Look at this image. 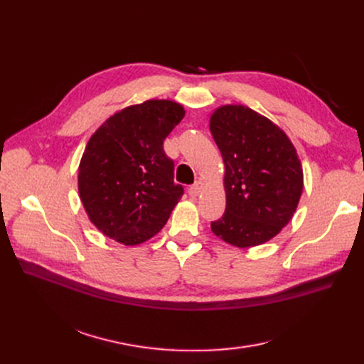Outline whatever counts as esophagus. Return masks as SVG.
Wrapping results in <instances>:
<instances>
[{"label":"esophagus","mask_w":364,"mask_h":364,"mask_svg":"<svg viewBox=\"0 0 364 364\" xmlns=\"http://www.w3.org/2000/svg\"><path fill=\"white\" fill-rule=\"evenodd\" d=\"M203 188H204V183H203L201 181H198V182H196L193 186H189L188 194L191 196V197H197V196L201 193Z\"/></svg>","instance_id":"obj_1"}]
</instances>
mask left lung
I'll return each mask as SVG.
<instances>
[{"label": "left lung", "instance_id": "obj_1", "mask_svg": "<svg viewBox=\"0 0 364 364\" xmlns=\"http://www.w3.org/2000/svg\"><path fill=\"white\" fill-rule=\"evenodd\" d=\"M225 164L227 207L212 222L216 237L247 249L264 245L290 222L302 194L295 146L271 119L245 105H223L209 123Z\"/></svg>", "mask_w": 364, "mask_h": 364}]
</instances>
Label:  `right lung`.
Wrapping results in <instances>:
<instances>
[{
	"label": "right lung",
	"instance_id": "add662e5",
	"mask_svg": "<svg viewBox=\"0 0 364 364\" xmlns=\"http://www.w3.org/2000/svg\"><path fill=\"white\" fill-rule=\"evenodd\" d=\"M185 109L149 99L111 115L89 139L78 167V193L90 222L124 246L152 238L183 196L173 182L163 142Z\"/></svg>",
	"mask_w": 364,
	"mask_h": 364
}]
</instances>
